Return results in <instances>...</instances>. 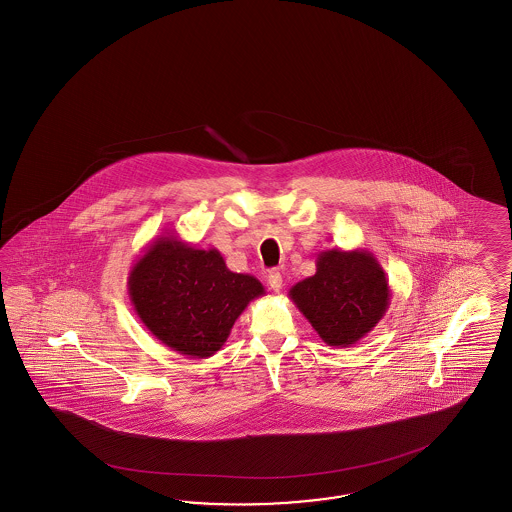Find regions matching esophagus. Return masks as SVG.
<instances>
[{
    "instance_id": "esophagus-1",
    "label": "esophagus",
    "mask_w": 512,
    "mask_h": 512,
    "mask_svg": "<svg viewBox=\"0 0 512 512\" xmlns=\"http://www.w3.org/2000/svg\"><path fill=\"white\" fill-rule=\"evenodd\" d=\"M266 281H268V285H270V289H272L274 293H279V291H281V287H283V278H281V274H279L278 270L268 272V274H266Z\"/></svg>"
}]
</instances>
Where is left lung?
Masks as SVG:
<instances>
[{"label": "left lung", "instance_id": "obj_1", "mask_svg": "<svg viewBox=\"0 0 512 512\" xmlns=\"http://www.w3.org/2000/svg\"><path fill=\"white\" fill-rule=\"evenodd\" d=\"M289 298L326 345L349 347L383 319L390 287L372 251L326 249L315 274L293 285Z\"/></svg>", "mask_w": 512, "mask_h": 512}]
</instances>
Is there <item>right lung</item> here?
Masks as SVG:
<instances>
[{"label": "right lung", "mask_w": 512, "mask_h": 512, "mask_svg": "<svg viewBox=\"0 0 512 512\" xmlns=\"http://www.w3.org/2000/svg\"><path fill=\"white\" fill-rule=\"evenodd\" d=\"M127 291L155 338L189 358L216 355L249 302L266 295L255 276L231 272L216 248H195L172 233L131 266Z\"/></svg>", "instance_id": "add662e5"}]
</instances>
